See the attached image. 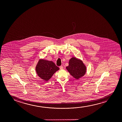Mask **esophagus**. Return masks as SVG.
I'll return each instance as SVG.
<instances>
[{"label": "esophagus", "mask_w": 122, "mask_h": 122, "mask_svg": "<svg viewBox=\"0 0 122 122\" xmlns=\"http://www.w3.org/2000/svg\"><path fill=\"white\" fill-rule=\"evenodd\" d=\"M60 70H62L63 69V67L62 66H61L60 67Z\"/></svg>", "instance_id": "esophagus-1"}]
</instances>
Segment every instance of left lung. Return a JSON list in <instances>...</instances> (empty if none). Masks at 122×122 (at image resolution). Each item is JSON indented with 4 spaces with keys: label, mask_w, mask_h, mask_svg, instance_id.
Returning <instances> with one entry per match:
<instances>
[{
    "label": "left lung",
    "mask_w": 122,
    "mask_h": 122,
    "mask_svg": "<svg viewBox=\"0 0 122 122\" xmlns=\"http://www.w3.org/2000/svg\"><path fill=\"white\" fill-rule=\"evenodd\" d=\"M66 69L70 75L76 79L83 76L86 72V67L82 60L75 57L70 59Z\"/></svg>",
    "instance_id": "obj_1"
}]
</instances>
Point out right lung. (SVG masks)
<instances>
[{"label":"right lung","instance_id":"right-lung-1","mask_svg":"<svg viewBox=\"0 0 122 122\" xmlns=\"http://www.w3.org/2000/svg\"><path fill=\"white\" fill-rule=\"evenodd\" d=\"M59 70L58 67L51 61L40 60L36 67V71L39 77L47 81L54 74Z\"/></svg>","mask_w":122,"mask_h":122}]
</instances>
